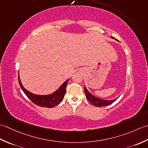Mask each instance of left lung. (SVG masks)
Returning a JSON list of instances; mask_svg holds the SVG:
<instances>
[{
    "label": "left lung",
    "instance_id": "1",
    "mask_svg": "<svg viewBox=\"0 0 148 148\" xmlns=\"http://www.w3.org/2000/svg\"><path fill=\"white\" fill-rule=\"evenodd\" d=\"M112 39H114L113 37H111ZM84 92H85L86 98L87 100L89 101L91 103L96 107H104L107 106L108 105L112 104L113 102L115 101L116 99L118 98H116L114 99H110V100H107V99H103L96 97V96L92 95L91 92H89L88 90L87 89L86 87L84 86Z\"/></svg>",
    "mask_w": 148,
    "mask_h": 148
}]
</instances>
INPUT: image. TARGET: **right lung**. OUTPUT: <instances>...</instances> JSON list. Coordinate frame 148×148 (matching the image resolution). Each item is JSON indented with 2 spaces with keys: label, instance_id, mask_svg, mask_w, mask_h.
Segmentation results:
<instances>
[{
  "label": "right lung",
  "instance_id": "right-lung-1",
  "mask_svg": "<svg viewBox=\"0 0 148 148\" xmlns=\"http://www.w3.org/2000/svg\"><path fill=\"white\" fill-rule=\"evenodd\" d=\"M68 80L69 79L66 80L59 87L58 89L56 90L55 92H53L52 94L47 95H40L34 94V93H32L29 91L28 90H27L22 85V82H21L20 75H18V82L21 89H22L23 92L27 96L30 100L32 101L36 105H38V106L47 108H52L56 107L62 100L65 95L66 86H67Z\"/></svg>",
  "mask_w": 148,
  "mask_h": 148
}]
</instances>
